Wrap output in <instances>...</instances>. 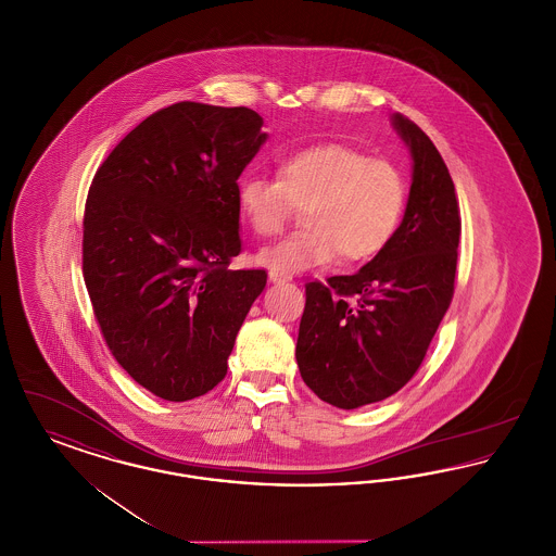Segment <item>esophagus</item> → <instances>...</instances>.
Returning a JSON list of instances; mask_svg holds the SVG:
<instances>
[{"instance_id": "obj_1", "label": "esophagus", "mask_w": 556, "mask_h": 556, "mask_svg": "<svg viewBox=\"0 0 556 556\" xmlns=\"http://www.w3.org/2000/svg\"><path fill=\"white\" fill-rule=\"evenodd\" d=\"M268 281H270V283H288V281H290V277H288V275H283V273H275V270H270V273H268Z\"/></svg>"}]
</instances>
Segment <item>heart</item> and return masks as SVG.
I'll return each mask as SVG.
<instances>
[{"label": "heart", "instance_id": "b5f03b06", "mask_svg": "<svg viewBox=\"0 0 556 556\" xmlns=\"http://www.w3.org/2000/svg\"><path fill=\"white\" fill-rule=\"evenodd\" d=\"M238 211L256 236L281 231L293 206H306V229L266 245L256 263L275 273H304L336 263H367L392 238L406 202V181L394 162L369 159L348 143H315L277 162V179L243 175Z\"/></svg>", "mask_w": 556, "mask_h": 556}]
</instances>
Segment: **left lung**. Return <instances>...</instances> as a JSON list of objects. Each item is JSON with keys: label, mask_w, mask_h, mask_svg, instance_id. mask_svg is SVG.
I'll return each mask as SVG.
<instances>
[{"label": "left lung", "mask_w": 556, "mask_h": 556, "mask_svg": "<svg viewBox=\"0 0 556 556\" xmlns=\"http://www.w3.org/2000/svg\"><path fill=\"white\" fill-rule=\"evenodd\" d=\"M392 127L413 159L396 236L358 273L306 283L298 331L304 383L344 410L410 381L454 293L460 212L448 166L413 121L392 114Z\"/></svg>", "instance_id": "8db88e82"}]
</instances>
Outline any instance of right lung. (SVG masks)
Returning <instances> with one entry per match:
<instances>
[{
  "label": "right lung",
  "mask_w": 556,
  "mask_h": 556,
  "mask_svg": "<svg viewBox=\"0 0 556 556\" xmlns=\"http://www.w3.org/2000/svg\"><path fill=\"white\" fill-rule=\"evenodd\" d=\"M250 108L179 102L139 123L98 168L83 277L108 348L154 396H204L227 375L265 270L241 252L239 175L268 135Z\"/></svg>",
  "instance_id": "right-lung-1"
}]
</instances>
